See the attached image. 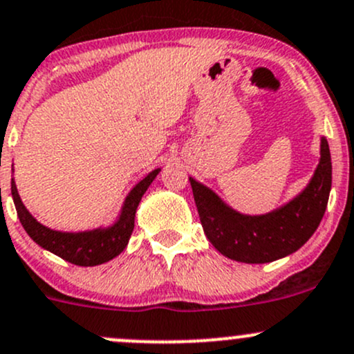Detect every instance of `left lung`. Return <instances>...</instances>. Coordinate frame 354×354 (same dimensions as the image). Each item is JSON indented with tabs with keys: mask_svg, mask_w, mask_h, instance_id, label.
Wrapping results in <instances>:
<instances>
[{
	"mask_svg": "<svg viewBox=\"0 0 354 354\" xmlns=\"http://www.w3.org/2000/svg\"><path fill=\"white\" fill-rule=\"evenodd\" d=\"M189 183L203 232L218 252L249 265L277 261L299 251L324 217L333 185L329 144L321 137L319 165L302 192L266 214L237 212L207 185L192 176Z\"/></svg>",
	"mask_w": 354,
	"mask_h": 354,
	"instance_id": "left-lung-1",
	"label": "left lung"
}]
</instances>
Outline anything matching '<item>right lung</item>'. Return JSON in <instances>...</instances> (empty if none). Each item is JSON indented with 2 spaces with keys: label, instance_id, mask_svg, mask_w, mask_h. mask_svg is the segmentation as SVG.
I'll return each mask as SVG.
<instances>
[{
  "label": "right lung",
  "instance_id": "add662e5",
  "mask_svg": "<svg viewBox=\"0 0 354 354\" xmlns=\"http://www.w3.org/2000/svg\"><path fill=\"white\" fill-rule=\"evenodd\" d=\"M159 171L161 167L152 169L130 189L117 218L110 225H100L89 230H57L40 224L21 202L15 178H11V196H13L18 218L33 243L73 265L96 266L117 258L127 248L133 230L137 207Z\"/></svg>",
  "mask_w": 354,
  "mask_h": 354
}]
</instances>
